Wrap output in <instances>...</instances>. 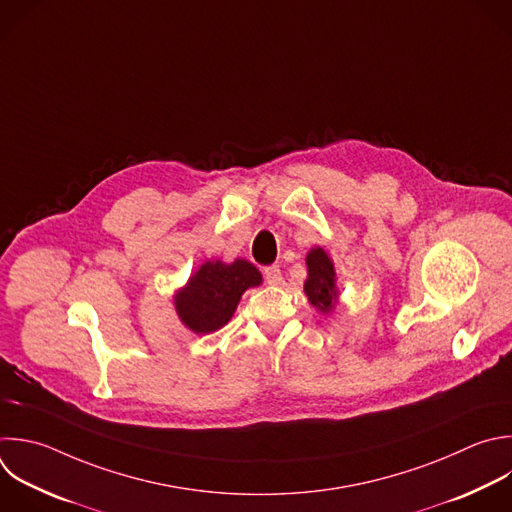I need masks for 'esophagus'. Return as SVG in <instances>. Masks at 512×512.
I'll use <instances>...</instances> for the list:
<instances>
[{"label": "esophagus", "instance_id": "esophagus-1", "mask_svg": "<svg viewBox=\"0 0 512 512\" xmlns=\"http://www.w3.org/2000/svg\"><path fill=\"white\" fill-rule=\"evenodd\" d=\"M263 275H265V281L269 285H279L283 281V275H281V269L277 265H271V267H265L263 269Z\"/></svg>", "mask_w": 512, "mask_h": 512}]
</instances>
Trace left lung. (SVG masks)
<instances>
[{"mask_svg": "<svg viewBox=\"0 0 512 512\" xmlns=\"http://www.w3.org/2000/svg\"><path fill=\"white\" fill-rule=\"evenodd\" d=\"M305 265H307V279L303 283V291L307 295V301L319 313L329 315L339 301L335 265L321 247L309 249L305 257Z\"/></svg>", "mask_w": 512, "mask_h": 512, "instance_id": "left-lung-1", "label": "left lung"}]
</instances>
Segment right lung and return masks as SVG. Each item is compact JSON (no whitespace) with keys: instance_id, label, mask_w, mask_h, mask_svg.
Instances as JSON below:
<instances>
[{"instance_id":"right-lung-1","label":"right lung","mask_w":512,"mask_h":512,"mask_svg":"<svg viewBox=\"0 0 512 512\" xmlns=\"http://www.w3.org/2000/svg\"><path fill=\"white\" fill-rule=\"evenodd\" d=\"M261 283V271L247 259H209L175 291L173 305L187 329L205 335L227 325L243 293Z\"/></svg>"}]
</instances>
